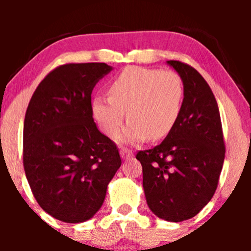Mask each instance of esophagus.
<instances>
[{"instance_id": "esophagus-1", "label": "esophagus", "mask_w": 251, "mask_h": 251, "mask_svg": "<svg viewBox=\"0 0 251 251\" xmlns=\"http://www.w3.org/2000/svg\"><path fill=\"white\" fill-rule=\"evenodd\" d=\"M120 155H122L123 159H129V158L133 157V152L131 150L123 148L122 151H120Z\"/></svg>"}]
</instances>
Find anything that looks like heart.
Returning a JSON list of instances; mask_svg holds the SVG:
<instances>
[{
  "label": "heart",
  "instance_id": "heart-1",
  "mask_svg": "<svg viewBox=\"0 0 251 251\" xmlns=\"http://www.w3.org/2000/svg\"><path fill=\"white\" fill-rule=\"evenodd\" d=\"M109 97H96L94 118L109 137L128 120L120 140L127 144L158 140L168 135L180 116L184 86L176 72L132 66L126 67L108 86Z\"/></svg>",
  "mask_w": 251,
  "mask_h": 251
}]
</instances>
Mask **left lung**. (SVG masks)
<instances>
[{"mask_svg": "<svg viewBox=\"0 0 251 251\" xmlns=\"http://www.w3.org/2000/svg\"><path fill=\"white\" fill-rule=\"evenodd\" d=\"M184 85V101L175 127L159 145L138 151L149 208L169 222L196 216L217 189L226 144L211 88L194 67L168 61Z\"/></svg>", "mask_w": 251, "mask_h": 251, "instance_id": "left-lung-1", "label": "left lung"}]
</instances>
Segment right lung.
I'll use <instances>...</instances> for the list:
<instances>
[{"instance_id":"obj_1","label":"right lung","mask_w":251,"mask_h":251,"mask_svg":"<svg viewBox=\"0 0 251 251\" xmlns=\"http://www.w3.org/2000/svg\"><path fill=\"white\" fill-rule=\"evenodd\" d=\"M112 71L103 62L66 63L39 83L24 124V168L39 205L66 223L101 208L122 165L116 143L93 120L91 94Z\"/></svg>"}]
</instances>
